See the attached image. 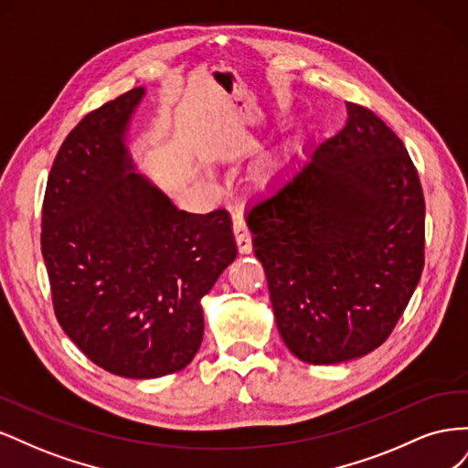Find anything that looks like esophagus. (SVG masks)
<instances>
[{
  "label": "esophagus",
  "instance_id": "34e87169",
  "mask_svg": "<svg viewBox=\"0 0 468 468\" xmlns=\"http://www.w3.org/2000/svg\"><path fill=\"white\" fill-rule=\"evenodd\" d=\"M232 230H234V239H236V246L239 253H250L251 251V234L248 230V224L242 217H234L232 222Z\"/></svg>",
  "mask_w": 468,
  "mask_h": 468
}]
</instances>
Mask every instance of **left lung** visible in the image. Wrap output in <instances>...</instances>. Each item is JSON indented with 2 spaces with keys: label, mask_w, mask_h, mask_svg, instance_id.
Returning <instances> with one entry per match:
<instances>
[{
  "label": "left lung",
  "mask_w": 468,
  "mask_h": 468,
  "mask_svg": "<svg viewBox=\"0 0 468 468\" xmlns=\"http://www.w3.org/2000/svg\"><path fill=\"white\" fill-rule=\"evenodd\" d=\"M347 115L248 215L282 342L314 365L385 344L426 260V203L404 143L371 109L347 103Z\"/></svg>",
  "instance_id": "obj_1"
}]
</instances>
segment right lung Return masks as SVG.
I'll return each instance as SVG.
<instances>
[{"instance_id":"right-lung-1","label":"right lung","mask_w":468,"mask_h":468,"mask_svg":"<svg viewBox=\"0 0 468 468\" xmlns=\"http://www.w3.org/2000/svg\"><path fill=\"white\" fill-rule=\"evenodd\" d=\"M144 90L88 112L56 154L40 250L54 314L101 369L158 378L187 367L201 299L236 258L230 215H191L132 172L124 129Z\"/></svg>"}]
</instances>
